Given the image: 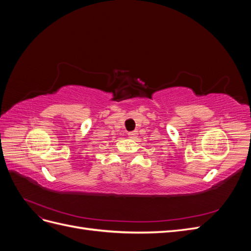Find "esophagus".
<instances>
[{
	"mask_svg": "<svg viewBox=\"0 0 251 251\" xmlns=\"http://www.w3.org/2000/svg\"><path fill=\"white\" fill-rule=\"evenodd\" d=\"M137 135H138V133L136 132V131L128 132V136H130V138H132V139H135L136 137H137Z\"/></svg>",
	"mask_w": 251,
	"mask_h": 251,
	"instance_id": "1",
	"label": "esophagus"
}]
</instances>
